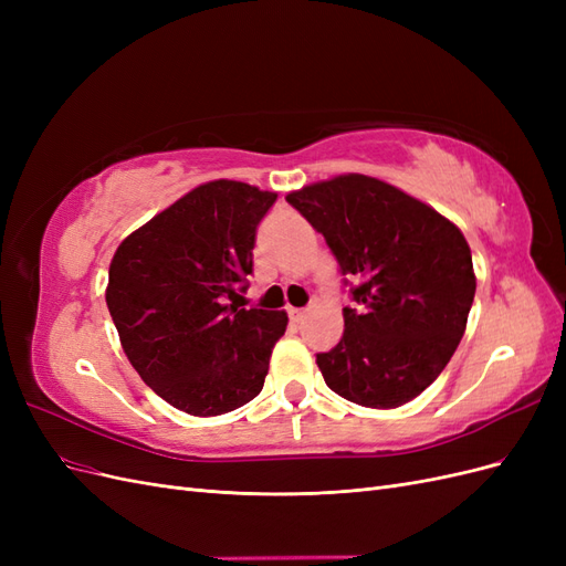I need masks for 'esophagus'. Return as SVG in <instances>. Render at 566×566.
Masks as SVG:
<instances>
[{"label": "esophagus", "mask_w": 566, "mask_h": 566, "mask_svg": "<svg viewBox=\"0 0 566 566\" xmlns=\"http://www.w3.org/2000/svg\"><path fill=\"white\" fill-rule=\"evenodd\" d=\"M287 316H290V321H293V323H302L306 312L304 310H287Z\"/></svg>", "instance_id": "esophagus-1"}]
</instances>
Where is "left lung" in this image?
<instances>
[{
    "instance_id": "1",
    "label": "left lung",
    "mask_w": 566,
    "mask_h": 566,
    "mask_svg": "<svg viewBox=\"0 0 566 566\" xmlns=\"http://www.w3.org/2000/svg\"><path fill=\"white\" fill-rule=\"evenodd\" d=\"M285 200L325 238L354 302L337 345L316 354L325 385L368 408L416 399L465 333L476 290L465 235L430 205L364 175Z\"/></svg>"
}]
</instances>
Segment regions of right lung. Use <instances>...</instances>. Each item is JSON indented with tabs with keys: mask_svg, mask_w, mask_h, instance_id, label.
<instances>
[{
	"mask_svg": "<svg viewBox=\"0 0 566 566\" xmlns=\"http://www.w3.org/2000/svg\"><path fill=\"white\" fill-rule=\"evenodd\" d=\"M276 193L219 179L119 243L106 304L134 370L167 403L221 416L264 387L285 312L243 306L256 227Z\"/></svg>",
	"mask_w": 566,
	"mask_h": 566,
	"instance_id": "1",
	"label": "right lung"
}]
</instances>
